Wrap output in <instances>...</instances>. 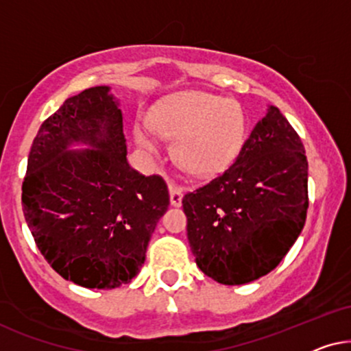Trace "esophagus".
I'll return each mask as SVG.
<instances>
[{
	"mask_svg": "<svg viewBox=\"0 0 351 351\" xmlns=\"http://www.w3.org/2000/svg\"><path fill=\"white\" fill-rule=\"evenodd\" d=\"M168 189H170V202L173 207H180L181 205V200H183V188L178 184H170L168 186Z\"/></svg>",
	"mask_w": 351,
	"mask_h": 351,
	"instance_id": "34e87169",
	"label": "esophagus"
}]
</instances>
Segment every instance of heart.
Here are the masks:
<instances>
[{
    "instance_id": "obj_1",
    "label": "heart",
    "mask_w": 351,
    "mask_h": 351,
    "mask_svg": "<svg viewBox=\"0 0 351 351\" xmlns=\"http://www.w3.org/2000/svg\"><path fill=\"white\" fill-rule=\"evenodd\" d=\"M158 133L176 139L175 157L181 168L199 178L226 170L245 143L247 119L239 102L188 91L171 97L154 110ZM136 141L147 151H157L158 139L146 125L134 127Z\"/></svg>"
}]
</instances>
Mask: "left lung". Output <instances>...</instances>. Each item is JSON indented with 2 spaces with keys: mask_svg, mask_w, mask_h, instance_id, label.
<instances>
[{
  "mask_svg": "<svg viewBox=\"0 0 351 351\" xmlns=\"http://www.w3.org/2000/svg\"><path fill=\"white\" fill-rule=\"evenodd\" d=\"M195 263L226 286L255 281L281 263L305 226L308 162L302 139L269 106L234 163L183 197Z\"/></svg>",
  "mask_w": 351,
  "mask_h": 351,
  "instance_id": "obj_1",
  "label": "left lung"
}]
</instances>
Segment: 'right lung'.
<instances>
[{
    "instance_id": "obj_1",
    "label": "right lung",
    "mask_w": 351,
    "mask_h": 351,
    "mask_svg": "<svg viewBox=\"0 0 351 351\" xmlns=\"http://www.w3.org/2000/svg\"><path fill=\"white\" fill-rule=\"evenodd\" d=\"M109 91L88 88L41 123L22 183L23 217L41 255L88 289L136 276L170 204L162 176L128 165L123 117ZM78 141L93 149L69 152Z\"/></svg>"
}]
</instances>
